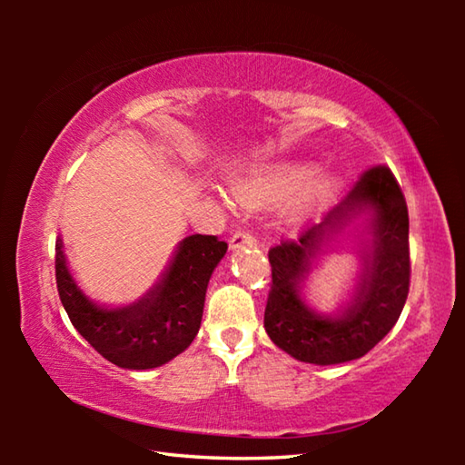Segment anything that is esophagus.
<instances>
[{
    "label": "esophagus",
    "instance_id": "obj_1",
    "mask_svg": "<svg viewBox=\"0 0 465 465\" xmlns=\"http://www.w3.org/2000/svg\"><path fill=\"white\" fill-rule=\"evenodd\" d=\"M252 246V243H256V238L254 235H252L250 232H246V230H238L235 232L233 235H232V240H230V248L232 250H235V248H242V246Z\"/></svg>",
    "mask_w": 465,
    "mask_h": 465
}]
</instances>
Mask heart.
I'll return each mask as SVG.
<instances>
[{
	"label": "heart",
	"instance_id": "obj_1",
	"mask_svg": "<svg viewBox=\"0 0 465 465\" xmlns=\"http://www.w3.org/2000/svg\"><path fill=\"white\" fill-rule=\"evenodd\" d=\"M332 186V178L313 174L308 163H274L235 184V194L246 204H266L291 196V213L303 215L324 203Z\"/></svg>",
	"mask_w": 465,
	"mask_h": 465
}]
</instances>
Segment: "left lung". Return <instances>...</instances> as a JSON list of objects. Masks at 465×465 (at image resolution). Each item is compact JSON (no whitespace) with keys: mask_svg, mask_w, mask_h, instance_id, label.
Masks as SVG:
<instances>
[{"mask_svg":"<svg viewBox=\"0 0 465 465\" xmlns=\"http://www.w3.org/2000/svg\"><path fill=\"white\" fill-rule=\"evenodd\" d=\"M365 208L374 213V240L361 257L364 272L356 295L341 317H320L301 299L302 281L327 235ZM269 262L272 282L264 328L279 349L313 365L346 363L367 355L398 322L411 289L408 207L391 170H365L324 222L308 227L297 240H282L271 248Z\"/></svg>","mask_w":465,"mask_h":465,"instance_id":"left-lung-1","label":"left lung"}]
</instances>
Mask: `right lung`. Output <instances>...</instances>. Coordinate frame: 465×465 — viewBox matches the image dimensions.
I'll use <instances>...</instances> for the list:
<instances>
[{
    "instance_id": "obj_1",
    "label": "right lung",
    "mask_w": 465,
    "mask_h": 465,
    "mask_svg": "<svg viewBox=\"0 0 465 465\" xmlns=\"http://www.w3.org/2000/svg\"><path fill=\"white\" fill-rule=\"evenodd\" d=\"M225 252L227 243L217 235H188L162 281L127 308H102L84 295L67 269L61 240L54 243V277L69 320L102 357L124 369H153L194 341L209 279Z\"/></svg>"
}]
</instances>
